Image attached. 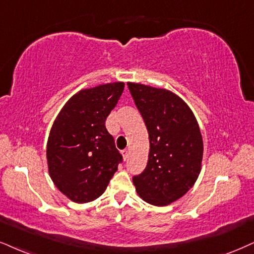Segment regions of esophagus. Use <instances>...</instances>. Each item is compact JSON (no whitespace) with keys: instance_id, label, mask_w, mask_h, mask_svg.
<instances>
[{"instance_id":"34e87169","label":"esophagus","mask_w":254,"mask_h":254,"mask_svg":"<svg viewBox=\"0 0 254 254\" xmlns=\"http://www.w3.org/2000/svg\"><path fill=\"white\" fill-rule=\"evenodd\" d=\"M128 156H129V152H128L127 149H125V151H122V158H124V160H125V161L127 160Z\"/></svg>"}]
</instances>
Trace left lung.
<instances>
[{"label":"left lung","mask_w":254,"mask_h":254,"mask_svg":"<svg viewBox=\"0 0 254 254\" xmlns=\"http://www.w3.org/2000/svg\"><path fill=\"white\" fill-rule=\"evenodd\" d=\"M127 84L149 139L147 166L133 184L143 201L170 205L187 193L201 171L203 142L198 121L189 105L171 90Z\"/></svg>","instance_id":"left-lung-1"}]
</instances>
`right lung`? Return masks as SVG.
<instances>
[{"instance_id":"add662e5","label":"right lung","mask_w":254,"mask_h":254,"mask_svg":"<svg viewBox=\"0 0 254 254\" xmlns=\"http://www.w3.org/2000/svg\"><path fill=\"white\" fill-rule=\"evenodd\" d=\"M124 87V82H111L81 89L53 124L47 142L48 172L71 201L90 202L102 195L122 161L105 122Z\"/></svg>"}]
</instances>
